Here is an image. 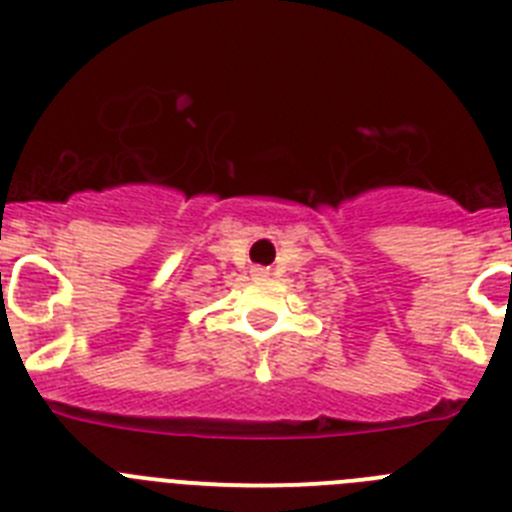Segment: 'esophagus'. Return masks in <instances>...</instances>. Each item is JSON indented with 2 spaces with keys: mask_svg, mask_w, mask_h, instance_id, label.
Here are the masks:
<instances>
[{
  "mask_svg": "<svg viewBox=\"0 0 512 512\" xmlns=\"http://www.w3.org/2000/svg\"><path fill=\"white\" fill-rule=\"evenodd\" d=\"M253 274H256V277H266V274H269V269H253Z\"/></svg>",
  "mask_w": 512,
  "mask_h": 512,
  "instance_id": "obj_1",
  "label": "esophagus"
}]
</instances>
